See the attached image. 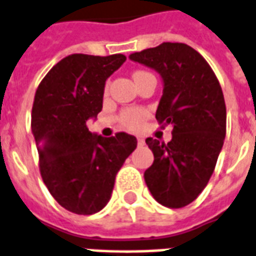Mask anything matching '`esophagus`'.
Masks as SVG:
<instances>
[{
    "instance_id": "34e87169",
    "label": "esophagus",
    "mask_w": 256,
    "mask_h": 256,
    "mask_svg": "<svg viewBox=\"0 0 256 256\" xmlns=\"http://www.w3.org/2000/svg\"><path fill=\"white\" fill-rule=\"evenodd\" d=\"M144 143H146V142H144V139H142V138H138V144H139V146H144Z\"/></svg>"
}]
</instances>
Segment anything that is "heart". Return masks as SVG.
<instances>
[{
  "mask_svg": "<svg viewBox=\"0 0 256 256\" xmlns=\"http://www.w3.org/2000/svg\"><path fill=\"white\" fill-rule=\"evenodd\" d=\"M143 74H147L146 71H136L135 74H134V78H139L140 76H143ZM147 112L143 110V109H139V108H130V109H126V110H122L120 113V122L121 126H124L126 130H140L143 128L144 122L147 120Z\"/></svg>",
  "mask_w": 256,
  "mask_h": 256,
  "instance_id": "b5f03b06",
  "label": "heart"
}]
</instances>
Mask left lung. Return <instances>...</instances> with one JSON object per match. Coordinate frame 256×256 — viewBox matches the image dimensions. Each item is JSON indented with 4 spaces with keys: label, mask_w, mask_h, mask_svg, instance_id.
Segmentation results:
<instances>
[{
    "label": "left lung",
    "mask_w": 256,
    "mask_h": 256,
    "mask_svg": "<svg viewBox=\"0 0 256 256\" xmlns=\"http://www.w3.org/2000/svg\"><path fill=\"white\" fill-rule=\"evenodd\" d=\"M130 59L160 74L163 96L155 117L162 126H172L168 143L146 139L154 163L144 180L163 206L184 208L208 185L222 148L226 109L222 86L202 55L188 44L162 43Z\"/></svg>",
    "instance_id": "1"
}]
</instances>
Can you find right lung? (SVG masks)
I'll list each match as a JSON object with an SVG mask.
<instances>
[{"instance_id": "1", "label": "right lung", "mask_w": 256, "mask_h": 256, "mask_svg": "<svg viewBox=\"0 0 256 256\" xmlns=\"http://www.w3.org/2000/svg\"><path fill=\"white\" fill-rule=\"evenodd\" d=\"M126 55L72 54L48 71L34 94L32 134L43 182L58 204L76 214L100 212L116 174L138 146L135 136L92 134L86 121L102 109L105 80Z\"/></svg>"}]
</instances>
